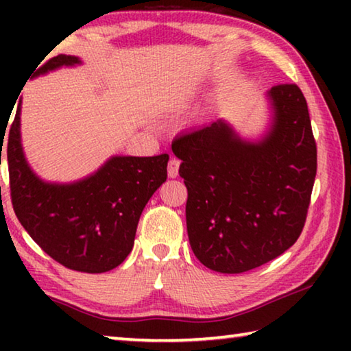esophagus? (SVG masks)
<instances>
[{
	"label": "esophagus",
	"mask_w": 351,
	"mask_h": 351,
	"mask_svg": "<svg viewBox=\"0 0 351 351\" xmlns=\"http://www.w3.org/2000/svg\"><path fill=\"white\" fill-rule=\"evenodd\" d=\"M180 159L178 158H170L169 161V176L170 178H176L178 176V170H180Z\"/></svg>",
	"instance_id": "1"
}]
</instances>
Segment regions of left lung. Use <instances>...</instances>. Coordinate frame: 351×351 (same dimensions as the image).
Masks as SVG:
<instances>
[{
  "label": "left lung",
  "instance_id": "left-lung-1",
  "mask_svg": "<svg viewBox=\"0 0 351 351\" xmlns=\"http://www.w3.org/2000/svg\"><path fill=\"white\" fill-rule=\"evenodd\" d=\"M274 121L260 142L241 141L224 121L184 133L171 150L187 187L193 254L207 268L240 274L277 258L302 234L317 170L304 93L272 86Z\"/></svg>",
  "mask_w": 351,
  "mask_h": 351
}]
</instances>
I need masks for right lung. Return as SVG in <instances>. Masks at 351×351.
Wrapping results in <instances>:
<instances>
[{
    "label": "right lung",
    "mask_w": 351,
    "mask_h": 351,
    "mask_svg": "<svg viewBox=\"0 0 351 351\" xmlns=\"http://www.w3.org/2000/svg\"><path fill=\"white\" fill-rule=\"evenodd\" d=\"M75 63H80L77 57L57 56L32 75ZM5 150L10 199L23 228L57 263L90 274L110 271L127 258L142 210L167 180L169 154L164 153L116 156L93 176L68 186L43 182L21 150L20 102Z\"/></svg>",
    "instance_id": "right-lung-1"
}]
</instances>
